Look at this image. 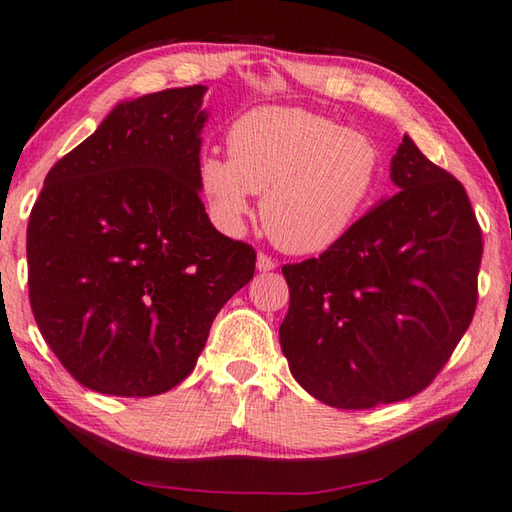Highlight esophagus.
Wrapping results in <instances>:
<instances>
[{"label": "esophagus", "instance_id": "1", "mask_svg": "<svg viewBox=\"0 0 512 512\" xmlns=\"http://www.w3.org/2000/svg\"><path fill=\"white\" fill-rule=\"evenodd\" d=\"M256 267L260 269V271H271L276 267V260L271 258L269 254H265V252H258V258H256Z\"/></svg>", "mask_w": 512, "mask_h": 512}]
</instances>
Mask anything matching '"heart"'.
Segmentation results:
<instances>
[{
    "instance_id": "heart-1",
    "label": "heart",
    "mask_w": 512,
    "mask_h": 512,
    "mask_svg": "<svg viewBox=\"0 0 512 512\" xmlns=\"http://www.w3.org/2000/svg\"><path fill=\"white\" fill-rule=\"evenodd\" d=\"M229 156L207 152L198 185L227 232L252 212L291 254H316L342 241L367 212L382 176V152L367 134L302 108L265 106L227 130Z\"/></svg>"
}]
</instances>
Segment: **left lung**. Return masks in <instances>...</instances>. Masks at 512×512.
Here are the masks:
<instances>
[{"label": "left lung", "instance_id": "left-lung-1", "mask_svg": "<svg viewBox=\"0 0 512 512\" xmlns=\"http://www.w3.org/2000/svg\"><path fill=\"white\" fill-rule=\"evenodd\" d=\"M398 194L318 258L283 265L280 347L316 400L344 411L413 398L471 325L482 227L464 185L404 137Z\"/></svg>", "mask_w": 512, "mask_h": 512}]
</instances>
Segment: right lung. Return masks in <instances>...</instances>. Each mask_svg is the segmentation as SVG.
<instances>
[{
	"mask_svg": "<svg viewBox=\"0 0 512 512\" xmlns=\"http://www.w3.org/2000/svg\"><path fill=\"white\" fill-rule=\"evenodd\" d=\"M203 92L119 103L52 165L30 212L37 327L97 393L150 398L183 382L218 311L254 278V247L218 232L198 196Z\"/></svg>",
	"mask_w": 512,
	"mask_h": 512,
	"instance_id": "1",
	"label": "right lung"
}]
</instances>
